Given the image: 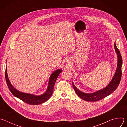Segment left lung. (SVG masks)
<instances>
[{"label":"left lung","instance_id":"left-lung-1","mask_svg":"<svg viewBox=\"0 0 127 127\" xmlns=\"http://www.w3.org/2000/svg\"><path fill=\"white\" fill-rule=\"evenodd\" d=\"M114 47L118 56L117 68L116 73L112 81L106 87L93 94H85L80 92L72 83V85H73L75 93L78 95V96H79L82 99L87 101H97L109 95L117 88L120 84L122 77V58L120 52L117 47L115 43L114 44Z\"/></svg>","mask_w":127,"mask_h":127}]
</instances>
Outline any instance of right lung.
I'll use <instances>...</instances> for the list:
<instances>
[{"label":"right lung","mask_w":127,"mask_h":127,"mask_svg":"<svg viewBox=\"0 0 127 127\" xmlns=\"http://www.w3.org/2000/svg\"><path fill=\"white\" fill-rule=\"evenodd\" d=\"M61 71L62 70L58 69L53 72L50 77L48 87L47 90V92L43 95L39 96H36L29 94L22 93L20 92L19 91H18L16 89H15L13 87V86L11 84L8 78L6 67L5 69V76L7 86L10 92L14 96L19 98V99H21L25 102L28 103L29 104L37 105L45 102L48 99H49V98L51 96L53 93L54 84H55V83Z\"/></svg>","instance_id":"add662e5"}]
</instances>
